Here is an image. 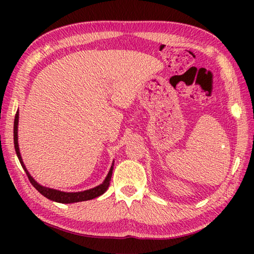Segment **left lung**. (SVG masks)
Instances as JSON below:
<instances>
[{
  "label": "left lung",
  "mask_w": 254,
  "mask_h": 254,
  "mask_svg": "<svg viewBox=\"0 0 254 254\" xmlns=\"http://www.w3.org/2000/svg\"><path fill=\"white\" fill-rule=\"evenodd\" d=\"M18 124H19V111H16L15 118H14V127H13V139H14V149L16 152V156H18L21 166L24 169L25 174H27L28 178L31 183L32 186L37 189L38 191L40 192L41 195H44L46 198H48L50 200L57 201V203H63V204H70V203H75V201H83V200H87V199H93L97 196H101L102 194H104L106 191V189L109 188L110 185V180H111V176H112V171H113V167H112L109 176L106 177V180L100 186H97L93 189H89V190H85V191H79V192H66V191H60L57 190V189H53L49 187H45L41 186L39 183H37L34 180L31 175L29 174V171L25 168L24 163L22 158H21L20 154V149H19V143H18ZM114 165V163H113Z\"/></svg>",
  "instance_id": "left-lung-1"
}]
</instances>
